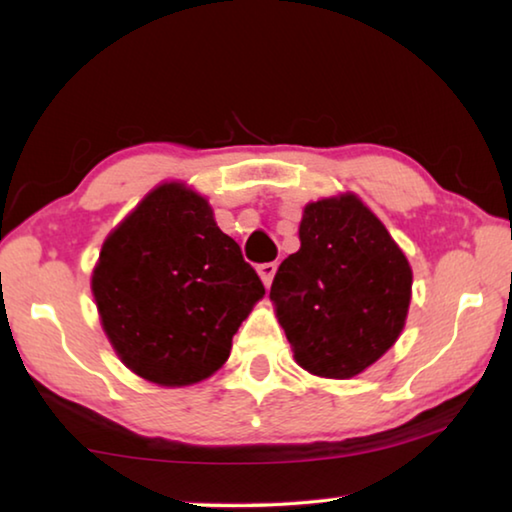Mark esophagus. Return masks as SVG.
<instances>
[{
	"mask_svg": "<svg viewBox=\"0 0 512 512\" xmlns=\"http://www.w3.org/2000/svg\"><path fill=\"white\" fill-rule=\"evenodd\" d=\"M275 271H277V264L275 262H266V264H259L257 266V273H259V277H262L264 287H271Z\"/></svg>",
	"mask_w": 512,
	"mask_h": 512,
	"instance_id": "1",
	"label": "esophagus"
}]
</instances>
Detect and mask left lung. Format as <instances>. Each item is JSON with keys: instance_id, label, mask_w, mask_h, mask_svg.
<instances>
[{"instance_id": "left-lung-1", "label": "left lung", "mask_w": 512, "mask_h": 512, "mask_svg": "<svg viewBox=\"0 0 512 512\" xmlns=\"http://www.w3.org/2000/svg\"><path fill=\"white\" fill-rule=\"evenodd\" d=\"M413 273L400 246L354 194L309 203L300 250L271 284L293 357L311 375L350 379L397 341Z\"/></svg>"}]
</instances>
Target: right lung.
I'll use <instances>...</instances> for the list:
<instances>
[{"instance_id": "obj_1", "label": "right lung", "mask_w": 512, "mask_h": 512, "mask_svg": "<svg viewBox=\"0 0 512 512\" xmlns=\"http://www.w3.org/2000/svg\"><path fill=\"white\" fill-rule=\"evenodd\" d=\"M92 293L126 368L153 384L189 386L228 361L264 284L210 203L164 183L103 241Z\"/></svg>"}]
</instances>
